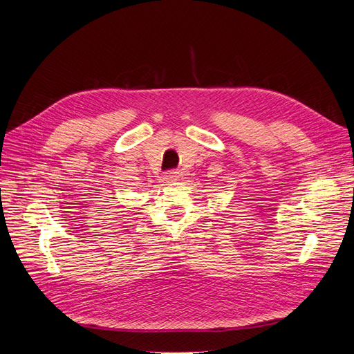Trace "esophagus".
I'll return each instance as SVG.
<instances>
[{
  "label": "esophagus",
  "mask_w": 354,
  "mask_h": 354,
  "mask_svg": "<svg viewBox=\"0 0 354 354\" xmlns=\"http://www.w3.org/2000/svg\"><path fill=\"white\" fill-rule=\"evenodd\" d=\"M178 178H180V173H178V171H176V169L168 171L167 176H165L167 183H173V181H177Z\"/></svg>",
  "instance_id": "esophagus-1"
}]
</instances>
